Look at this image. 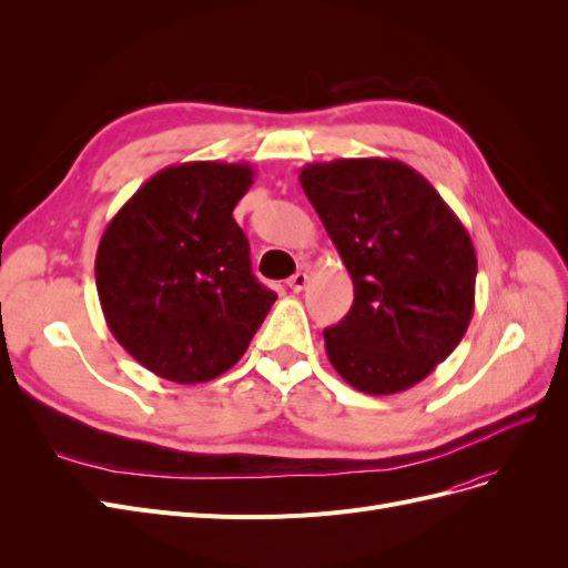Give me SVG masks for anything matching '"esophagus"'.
Listing matches in <instances>:
<instances>
[{
    "label": "esophagus",
    "mask_w": 568,
    "mask_h": 568,
    "mask_svg": "<svg viewBox=\"0 0 568 568\" xmlns=\"http://www.w3.org/2000/svg\"><path fill=\"white\" fill-rule=\"evenodd\" d=\"M286 286L291 288V291H303L305 286H307V274L305 272H296V274H291V277L286 280Z\"/></svg>",
    "instance_id": "34e87169"
}]
</instances>
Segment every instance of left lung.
Instances as JSON below:
<instances>
[{"label":"left lung","mask_w":568,"mask_h":568,"mask_svg":"<svg viewBox=\"0 0 568 568\" xmlns=\"http://www.w3.org/2000/svg\"><path fill=\"white\" fill-rule=\"evenodd\" d=\"M301 186L355 288L348 315L324 329L329 363L369 395L419 384L474 315L469 232L432 182L393 159L307 163Z\"/></svg>","instance_id":"1"}]
</instances>
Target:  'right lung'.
I'll list each match as a JSON object with an SVG mask.
<instances>
[{"instance_id":"obj_1","label":"right lung","mask_w":568,"mask_h":568,"mask_svg":"<svg viewBox=\"0 0 568 568\" xmlns=\"http://www.w3.org/2000/svg\"><path fill=\"white\" fill-rule=\"evenodd\" d=\"M253 178L248 163L168 165L101 234L94 274L109 329L168 382L225 374L277 301L253 277L248 239L232 217Z\"/></svg>"}]
</instances>
